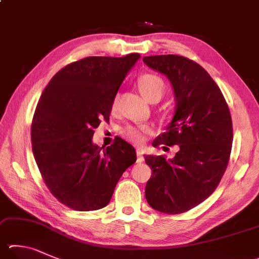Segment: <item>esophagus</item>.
<instances>
[{
  "label": "esophagus",
  "instance_id": "esophagus-1",
  "mask_svg": "<svg viewBox=\"0 0 259 259\" xmlns=\"http://www.w3.org/2000/svg\"><path fill=\"white\" fill-rule=\"evenodd\" d=\"M137 162H138V163H142V162H144L143 152H142V149H140V148H138V149H137Z\"/></svg>",
  "mask_w": 259,
  "mask_h": 259
}]
</instances>
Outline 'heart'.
I'll use <instances>...</instances> for the list:
<instances>
[{
    "instance_id": "b5f03b06",
    "label": "heart",
    "mask_w": 259,
    "mask_h": 259,
    "mask_svg": "<svg viewBox=\"0 0 259 259\" xmlns=\"http://www.w3.org/2000/svg\"><path fill=\"white\" fill-rule=\"evenodd\" d=\"M138 88L140 93L147 98L148 101L153 102L155 100H161V97L165 93V83L161 77L153 73H147L138 79ZM117 104V96L112 103V107L115 109ZM146 131L145 126H126L123 130L125 138L134 143L140 144L144 142V133Z\"/></svg>"
}]
</instances>
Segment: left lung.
Segmentation results:
<instances>
[{"instance_id":"left-lung-1","label":"left lung","mask_w":259,"mask_h":259,"mask_svg":"<svg viewBox=\"0 0 259 259\" xmlns=\"http://www.w3.org/2000/svg\"><path fill=\"white\" fill-rule=\"evenodd\" d=\"M143 61L168 79L176 101L171 122L153 146L179 145L170 159L145 155L152 168L146 200L162 213H183L208 198L224 175L233 140L231 114L221 89L198 63L172 54Z\"/></svg>"}]
</instances>
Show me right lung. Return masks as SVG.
I'll use <instances>...</instances> for the list:
<instances>
[{"instance_id": "1", "label": "right lung", "mask_w": 259, "mask_h": 259, "mask_svg": "<svg viewBox=\"0 0 259 259\" xmlns=\"http://www.w3.org/2000/svg\"><path fill=\"white\" fill-rule=\"evenodd\" d=\"M140 59L89 56L61 69L45 87L31 123L35 161L46 187L74 210L110 203L117 181L137 159L123 139L100 147L94 129L109 119L122 81Z\"/></svg>"}]
</instances>
